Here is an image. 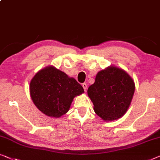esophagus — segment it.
Here are the masks:
<instances>
[{
	"label": "esophagus",
	"instance_id": "obj_1",
	"mask_svg": "<svg viewBox=\"0 0 160 160\" xmlns=\"http://www.w3.org/2000/svg\"><path fill=\"white\" fill-rule=\"evenodd\" d=\"M82 86L83 87V88H84L85 92H86V90H87V84H86V83H82Z\"/></svg>",
	"mask_w": 160,
	"mask_h": 160
}]
</instances>
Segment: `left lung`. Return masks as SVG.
<instances>
[{
    "mask_svg": "<svg viewBox=\"0 0 160 160\" xmlns=\"http://www.w3.org/2000/svg\"><path fill=\"white\" fill-rule=\"evenodd\" d=\"M135 90L134 81L123 69L109 66L97 73L88 95L95 113L105 121L117 120L126 113Z\"/></svg>",
    "mask_w": 160,
    "mask_h": 160,
    "instance_id": "obj_1",
    "label": "left lung"
}]
</instances>
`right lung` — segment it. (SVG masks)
I'll return each mask as SVG.
<instances>
[{"label":"right lung","mask_w":160,"mask_h":160,"mask_svg":"<svg viewBox=\"0 0 160 160\" xmlns=\"http://www.w3.org/2000/svg\"><path fill=\"white\" fill-rule=\"evenodd\" d=\"M29 90L37 108L54 118L68 113L74 98L84 92L75 78L52 65L37 72L31 80Z\"/></svg>","instance_id":"right-lung-1"}]
</instances>
